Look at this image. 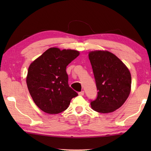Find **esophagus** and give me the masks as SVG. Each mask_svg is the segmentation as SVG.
<instances>
[{"label": "esophagus", "instance_id": "esophagus-1", "mask_svg": "<svg viewBox=\"0 0 151 151\" xmlns=\"http://www.w3.org/2000/svg\"><path fill=\"white\" fill-rule=\"evenodd\" d=\"M84 94H85V92H84L83 91H81V92H79V93H78V94H79V95H81V96H83Z\"/></svg>", "mask_w": 151, "mask_h": 151}]
</instances>
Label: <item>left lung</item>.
Segmentation results:
<instances>
[{"mask_svg":"<svg viewBox=\"0 0 151 151\" xmlns=\"http://www.w3.org/2000/svg\"><path fill=\"white\" fill-rule=\"evenodd\" d=\"M97 88L94 111L108 113L120 108L131 92V76L124 63L108 51H93L88 55Z\"/></svg>","mask_w":151,"mask_h":151,"instance_id":"1","label":"left lung"}]
</instances>
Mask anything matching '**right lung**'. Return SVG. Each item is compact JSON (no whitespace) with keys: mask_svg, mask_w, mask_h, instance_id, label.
I'll use <instances>...</instances> for the list:
<instances>
[{"mask_svg":"<svg viewBox=\"0 0 151 151\" xmlns=\"http://www.w3.org/2000/svg\"><path fill=\"white\" fill-rule=\"evenodd\" d=\"M79 55L75 50L50 48L30 64L28 89L39 108L48 114H58L68 108L78 93L68 85L66 66Z\"/></svg>","mask_w":151,"mask_h":151,"instance_id":"obj_1","label":"right lung"}]
</instances>
